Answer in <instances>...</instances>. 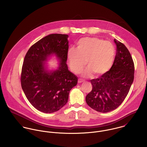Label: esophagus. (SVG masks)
<instances>
[{"label":"esophagus","instance_id":"34e87169","mask_svg":"<svg viewBox=\"0 0 147 147\" xmlns=\"http://www.w3.org/2000/svg\"><path fill=\"white\" fill-rule=\"evenodd\" d=\"M84 82V80H82V79H79V80H78V83H83V82Z\"/></svg>","mask_w":147,"mask_h":147}]
</instances>
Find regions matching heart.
<instances>
[{"mask_svg": "<svg viewBox=\"0 0 147 147\" xmlns=\"http://www.w3.org/2000/svg\"><path fill=\"white\" fill-rule=\"evenodd\" d=\"M115 56V49L110 41L96 37H85L77 43V49L71 47L67 58L71 69L80 74L85 65L88 68L83 74L89 76L94 74L98 76L107 72L111 67Z\"/></svg>", "mask_w": 147, "mask_h": 147, "instance_id": "obj_1", "label": "heart"}]
</instances>
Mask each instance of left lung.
I'll return each instance as SVG.
<instances>
[{"label": "left lung", "instance_id": "8db88e82", "mask_svg": "<svg viewBox=\"0 0 147 147\" xmlns=\"http://www.w3.org/2000/svg\"><path fill=\"white\" fill-rule=\"evenodd\" d=\"M117 53L113 64L100 78L90 80L92 89L86 96V102L93 109L107 113L123 102L134 79L135 67L126 46L116 39Z\"/></svg>", "mask_w": 147, "mask_h": 147}]
</instances>
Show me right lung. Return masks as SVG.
I'll return each mask as SVG.
<instances>
[{
    "label": "right lung",
    "instance_id": "1",
    "mask_svg": "<svg viewBox=\"0 0 147 147\" xmlns=\"http://www.w3.org/2000/svg\"><path fill=\"white\" fill-rule=\"evenodd\" d=\"M68 36L51 34L33 44L27 51L21 69L22 89L29 102L45 113L57 111L68 101L71 89L78 78L68 69L66 64ZM55 53L61 60L58 70H45L42 62Z\"/></svg>",
    "mask_w": 147,
    "mask_h": 147
}]
</instances>
